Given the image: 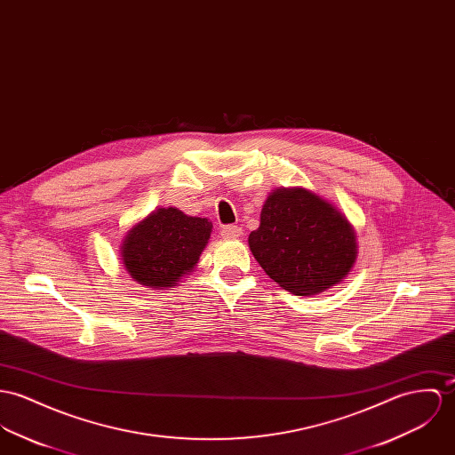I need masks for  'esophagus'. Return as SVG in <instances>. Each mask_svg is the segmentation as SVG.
<instances>
[{
	"instance_id": "1",
	"label": "esophagus",
	"mask_w": 455,
	"mask_h": 455,
	"mask_svg": "<svg viewBox=\"0 0 455 455\" xmlns=\"http://www.w3.org/2000/svg\"><path fill=\"white\" fill-rule=\"evenodd\" d=\"M242 235H243V229L238 226H224L220 231V236L224 240H236V238H242Z\"/></svg>"
}]
</instances>
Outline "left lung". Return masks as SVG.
I'll use <instances>...</instances> for the list:
<instances>
[{
	"instance_id": "1",
	"label": "left lung",
	"mask_w": 455,
	"mask_h": 455,
	"mask_svg": "<svg viewBox=\"0 0 455 455\" xmlns=\"http://www.w3.org/2000/svg\"><path fill=\"white\" fill-rule=\"evenodd\" d=\"M248 247L271 280L306 297L340 283L358 257L356 233L347 217L306 188L269 193Z\"/></svg>"
}]
</instances>
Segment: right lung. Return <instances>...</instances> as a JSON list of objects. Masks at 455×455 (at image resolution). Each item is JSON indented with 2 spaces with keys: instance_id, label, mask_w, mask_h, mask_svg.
Here are the masks:
<instances>
[{
  "instance_id": "right-lung-1",
  "label": "right lung",
  "mask_w": 455,
  "mask_h": 455,
  "mask_svg": "<svg viewBox=\"0 0 455 455\" xmlns=\"http://www.w3.org/2000/svg\"><path fill=\"white\" fill-rule=\"evenodd\" d=\"M212 222L179 208H156L132 226L120 257L133 282L146 289L170 290L193 273L208 245Z\"/></svg>"
}]
</instances>
